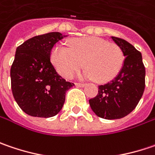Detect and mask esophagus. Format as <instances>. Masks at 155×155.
Returning a JSON list of instances; mask_svg holds the SVG:
<instances>
[{"label":"esophagus","instance_id":"34e87169","mask_svg":"<svg viewBox=\"0 0 155 155\" xmlns=\"http://www.w3.org/2000/svg\"><path fill=\"white\" fill-rule=\"evenodd\" d=\"M75 85H76L77 87H84V86H85L84 84H80V83H76Z\"/></svg>","mask_w":155,"mask_h":155}]
</instances>
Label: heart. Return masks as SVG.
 Returning a JSON list of instances; mask_svg holds the SVG:
<instances>
[{
    "mask_svg": "<svg viewBox=\"0 0 155 155\" xmlns=\"http://www.w3.org/2000/svg\"><path fill=\"white\" fill-rule=\"evenodd\" d=\"M50 59L57 72L65 78H71L84 65L86 68L79 74L80 78L106 83L120 73L125 56L117 44L97 36H86L71 39L69 47L56 44Z\"/></svg>",
    "mask_w": 155,
    "mask_h": 155,
    "instance_id": "obj_1",
    "label": "heart"
}]
</instances>
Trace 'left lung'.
Instances as JSON below:
<instances>
[{
	"label": "left lung",
	"instance_id": "left-lung-1",
	"mask_svg": "<svg viewBox=\"0 0 155 155\" xmlns=\"http://www.w3.org/2000/svg\"><path fill=\"white\" fill-rule=\"evenodd\" d=\"M111 38L124 53V64L112 80L98 86L97 95L89 103L99 118L117 120L133 112L140 100L145 90L146 70L140 51L124 39Z\"/></svg>",
	"mask_w": 155,
	"mask_h": 155
}]
</instances>
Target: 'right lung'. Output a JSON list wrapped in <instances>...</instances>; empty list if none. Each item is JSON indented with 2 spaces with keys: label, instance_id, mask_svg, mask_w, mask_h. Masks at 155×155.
Returning a JSON list of instances; mask_svg holds the SVG:
<instances>
[{
  "label": "right lung",
  "instance_id": "add662e5",
  "mask_svg": "<svg viewBox=\"0 0 155 155\" xmlns=\"http://www.w3.org/2000/svg\"><path fill=\"white\" fill-rule=\"evenodd\" d=\"M65 36L59 32L36 35L16 49L10 70L12 92L20 108L30 116L57 115L66 91L74 85L57 72L50 59L51 49Z\"/></svg>",
  "mask_w": 155,
  "mask_h": 155
}]
</instances>
